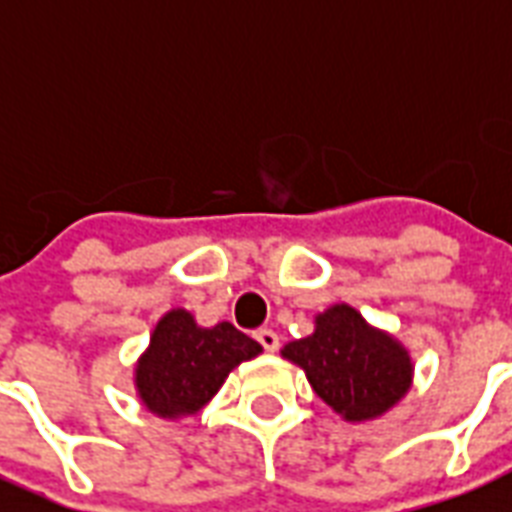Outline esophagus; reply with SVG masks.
I'll list each match as a JSON object with an SVG mask.
<instances>
[{
	"label": "esophagus",
	"mask_w": 512,
	"mask_h": 512,
	"mask_svg": "<svg viewBox=\"0 0 512 512\" xmlns=\"http://www.w3.org/2000/svg\"><path fill=\"white\" fill-rule=\"evenodd\" d=\"M253 336H256V342H259L267 352H275L277 347H280V336H277L272 328H259Z\"/></svg>",
	"instance_id": "1"
}]
</instances>
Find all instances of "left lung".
Segmentation results:
<instances>
[{"label": "left lung", "instance_id": "left-lung-1", "mask_svg": "<svg viewBox=\"0 0 512 512\" xmlns=\"http://www.w3.org/2000/svg\"><path fill=\"white\" fill-rule=\"evenodd\" d=\"M283 358L304 368L318 398L347 422L382 417L406 395L414 376L406 347L368 326L350 304L320 312L315 331L285 344Z\"/></svg>", "mask_w": 512, "mask_h": 512}]
</instances>
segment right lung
<instances>
[{
    "instance_id": "obj_1",
    "label": "right lung",
    "mask_w": 512,
    "mask_h": 512,
    "mask_svg": "<svg viewBox=\"0 0 512 512\" xmlns=\"http://www.w3.org/2000/svg\"><path fill=\"white\" fill-rule=\"evenodd\" d=\"M259 352L261 344L232 323L202 328L192 312L170 310L136 363L138 398L162 419L197 414L221 390L229 371Z\"/></svg>"
}]
</instances>
